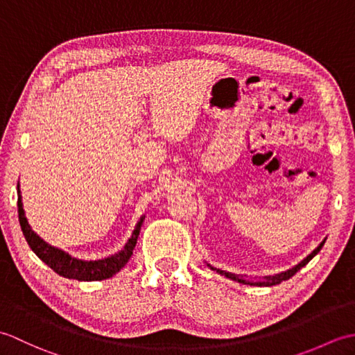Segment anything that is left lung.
I'll return each mask as SVG.
<instances>
[{
	"label": "left lung",
	"mask_w": 355,
	"mask_h": 355,
	"mask_svg": "<svg viewBox=\"0 0 355 355\" xmlns=\"http://www.w3.org/2000/svg\"><path fill=\"white\" fill-rule=\"evenodd\" d=\"M323 244H325V241H322L320 243V245L315 248V250L311 253V254H308L306 258L300 262V263H297L296 267H293L291 270H286V271H284V273H281V275H276V276H267L266 279H263L262 282H258V285H266V286H271V285H277V284H281L282 281H286V279H290L291 276H294L297 273V271L302 268V267H305L308 262H310L315 254H318L319 252H320V248L323 247ZM212 270H216V268H214V267H210ZM218 273L220 275H224L225 277H229V279H233V281H238V282H244V279L241 277V276H238V275H232V273H227V271H223V270H216Z\"/></svg>",
	"instance_id": "1"
}]
</instances>
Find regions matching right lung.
<instances>
[{
    "label": "right lung",
    "instance_id": "add662e5",
    "mask_svg": "<svg viewBox=\"0 0 355 355\" xmlns=\"http://www.w3.org/2000/svg\"><path fill=\"white\" fill-rule=\"evenodd\" d=\"M18 218L21 224V230L24 233V238L28 243L30 248L36 253L37 258L42 262L47 263V266L56 271L59 276L69 277V279H78V281H102V279H108L114 276L117 271L125 267L128 259L131 258L132 250L135 244H137V236L140 232V225L143 218L135 225L132 232V236L128 241L125 248L122 252L116 256H111V258L102 259V261H79L71 258L70 254H67L62 250H58V248L49 245L45 241H42L36 233L30 229L27 223V218L24 215V209H22V201H21V193H19V186H18Z\"/></svg>",
    "mask_w": 355,
    "mask_h": 355
}]
</instances>
